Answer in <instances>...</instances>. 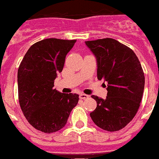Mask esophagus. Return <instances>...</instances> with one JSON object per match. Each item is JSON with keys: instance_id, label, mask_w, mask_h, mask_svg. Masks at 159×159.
I'll list each match as a JSON object with an SVG mask.
<instances>
[{"instance_id": "esophagus-1", "label": "esophagus", "mask_w": 159, "mask_h": 159, "mask_svg": "<svg viewBox=\"0 0 159 159\" xmlns=\"http://www.w3.org/2000/svg\"><path fill=\"white\" fill-rule=\"evenodd\" d=\"M89 97V95L84 94V93H80V99L84 100V99H86V98H88Z\"/></svg>"}]
</instances>
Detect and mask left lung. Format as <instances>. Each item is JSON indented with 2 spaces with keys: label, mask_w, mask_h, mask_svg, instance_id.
<instances>
[{
  "label": "left lung",
  "mask_w": 159,
  "mask_h": 159,
  "mask_svg": "<svg viewBox=\"0 0 159 159\" xmlns=\"http://www.w3.org/2000/svg\"><path fill=\"white\" fill-rule=\"evenodd\" d=\"M97 61L98 79L107 83L106 99L92 95L97 107L90 113L102 130L117 131L131 121L141 102L144 75L134 52L113 39L87 41Z\"/></svg>",
  "instance_id": "1"
}]
</instances>
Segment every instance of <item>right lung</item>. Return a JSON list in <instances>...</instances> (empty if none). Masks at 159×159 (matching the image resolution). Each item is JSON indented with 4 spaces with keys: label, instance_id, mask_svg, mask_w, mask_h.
I'll return each mask as SVG.
<instances>
[{
    "label": "right lung",
    "instance_id": "right-lung-1",
    "mask_svg": "<svg viewBox=\"0 0 159 159\" xmlns=\"http://www.w3.org/2000/svg\"><path fill=\"white\" fill-rule=\"evenodd\" d=\"M76 40L47 39L32 45L18 70L19 102L29 124L44 133L64 127L79 95L53 89Z\"/></svg>",
    "mask_w": 159,
    "mask_h": 159
}]
</instances>
